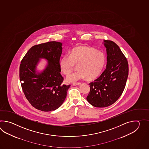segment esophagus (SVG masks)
Wrapping results in <instances>:
<instances>
[{
	"instance_id": "1",
	"label": "esophagus",
	"mask_w": 149,
	"mask_h": 149,
	"mask_svg": "<svg viewBox=\"0 0 149 149\" xmlns=\"http://www.w3.org/2000/svg\"><path fill=\"white\" fill-rule=\"evenodd\" d=\"M80 85H81V83L80 82H76V83H73V86H79Z\"/></svg>"
}]
</instances>
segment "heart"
<instances>
[{"label": "heart", "mask_w": 149, "mask_h": 149, "mask_svg": "<svg viewBox=\"0 0 149 149\" xmlns=\"http://www.w3.org/2000/svg\"><path fill=\"white\" fill-rule=\"evenodd\" d=\"M106 63L104 53L92 47L78 46L70 50L68 56H64L59 61L62 73L68 75L72 72L74 65L78 70L67 76L69 82L86 78L88 80L96 79L101 73Z\"/></svg>", "instance_id": "obj_1"}]
</instances>
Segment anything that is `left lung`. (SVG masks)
Wrapping results in <instances>:
<instances>
[{"label": "left lung", "mask_w": 149, "mask_h": 149, "mask_svg": "<svg viewBox=\"0 0 149 149\" xmlns=\"http://www.w3.org/2000/svg\"><path fill=\"white\" fill-rule=\"evenodd\" d=\"M107 54L106 69L94 82H90L87 100L97 108L107 107L120 97L128 76L126 58L113 41L104 40Z\"/></svg>", "instance_id": "left-lung-1"}]
</instances>
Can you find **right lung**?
<instances>
[{"mask_svg":"<svg viewBox=\"0 0 149 149\" xmlns=\"http://www.w3.org/2000/svg\"><path fill=\"white\" fill-rule=\"evenodd\" d=\"M62 43L49 41L32 46L25 54L19 66V79L26 99L41 111H54L60 107L67 97L70 85H63L59 61ZM40 59L48 61L45 68L38 72Z\"/></svg>","mask_w":149,"mask_h":149,"instance_id":"right-lung-1","label":"right lung"}]
</instances>
